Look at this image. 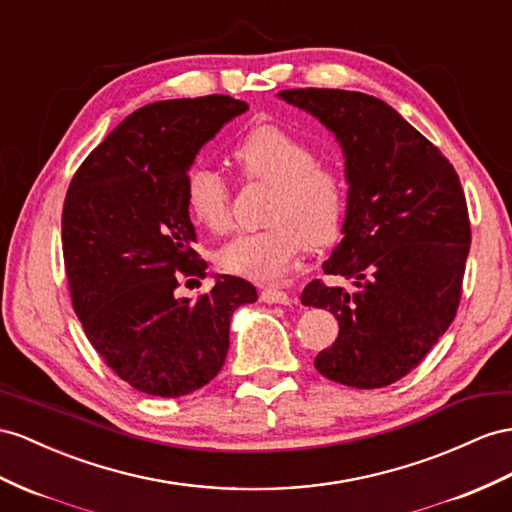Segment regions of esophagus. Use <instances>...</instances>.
Listing matches in <instances>:
<instances>
[{"mask_svg":"<svg viewBox=\"0 0 512 512\" xmlns=\"http://www.w3.org/2000/svg\"><path fill=\"white\" fill-rule=\"evenodd\" d=\"M261 303H268V305H292V296L279 290V287H264L261 290Z\"/></svg>","mask_w":512,"mask_h":512,"instance_id":"34e87169","label":"esophagus"}]
</instances>
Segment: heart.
Here are the masks:
<instances>
[{"label":"heart","mask_w":512,"mask_h":512,"mask_svg":"<svg viewBox=\"0 0 512 512\" xmlns=\"http://www.w3.org/2000/svg\"><path fill=\"white\" fill-rule=\"evenodd\" d=\"M246 177L272 186L268 227L235 235L220 248L218 266L255 281H277L307 246H329L342 229L346 183L339 170L316 162L305 140L277 125L248 131L233 149ZM188 212L201 227L222 233L231 222L229 188L216 170L196 166L186 179Z\"/></svg>","instance_id":"heart-1"}]
</instances>
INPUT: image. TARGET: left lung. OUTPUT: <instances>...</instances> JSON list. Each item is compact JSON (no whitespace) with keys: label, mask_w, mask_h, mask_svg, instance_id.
I'll return each mask as SVG.
<instances>
[{"label":"left lung","mask_w":512,"mask_h":512,"mask_svg":"<svg viewBox=\"0 0 512 512\" xmlns=\"http://www.w3.org/2000/svg\"><path fill=\"white\" fill-rule=\"evenodd\" d=\"M331 131L342 147L346 218L324 274L355 290L311 281L303 305L339 322L316 370L357 389L409 374L456 316L471 229L454 166L385 101L337 88L277 93Z\"/></svg>","instance_id":"8db88e82"}]
</instances>
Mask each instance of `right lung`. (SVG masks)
Masks as SVG:
<instances>
[{"label":"right lung","instance_id":"right-lung-1","mask_svg":"<svg viewBox=\"0 0 512 512\" xmlns=\"http://www.w3.org/2000/svg\"><path fill=\"white\" fill-rule=\"evenodd\" d=\"M248 110L227 95L149 103L77 168L62 209L73 309L110 368L149 396L179 398L222 370L229 324L255 287L216 274L199 300L177 298L205 277L194 251L186 179L203 144Z\"/></svg>","mask_w":512,"mask_h":512}]
</instances>
